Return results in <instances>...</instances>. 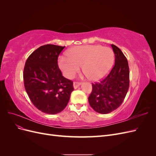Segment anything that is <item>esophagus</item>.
Returning a JSON list of instances; mask_svg holds the SVG:
<instances>
[{
  "label": "esophagus",
  "mask_w": 156,
  "mask_h": 156,
  "mask_svg": "<svg viewBox=\"0 0 156 156\" xmlns=\"http://www.w3.org/2000/svg\"><path fill=\"white\" fill-rule=\"evenodd\" d=\"M81 83H79V82H73V87H74V88L75 89H76V88H77L80 85H81Z\"/></svg>",
  "instance_id": "esophagus-1"
}]
</instances>
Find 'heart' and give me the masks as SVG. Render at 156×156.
I'll use <instances>...</instances> for the list:
<instances>
[{
    "mask_svg": "<svg viewBox=\"0 0 156 156\" xmlns=\"http://www.w3.org/2000/svg\"><path fill=\"white\" fill-rule=\"evenodd\" d=\"M66 56H60L58 65L66 77L73 78L82 66L87 77L97 81L105 77L111 70L115 60L112 50L100 45L74 47L66 52Z\"/></svg>",
    "mask_w": 156,
    "mask_h": 156,
    "instance_id": "1",
    "label": "heart"
}]
</instances>
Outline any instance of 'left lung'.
I'll return each instance as SVG.
<instances>
[{"label":"left lung","instance_id":"8db88e82","mask_svg":"<svg viewBox=\"0 0 156 156\" xmlns=\"http://www.w3.org/2000/svg\"><path fill=\"white\" fill-rule=\"evenodd\" d=\"M111 47L115 55L114 66L107 76L100 82L92 83L88 97L90 105L97 112L107 114L119 108L128 91L129 69L125 55L116 45Z\"/></svg>","mask_w":156,"mask_h":156}]
</instances>
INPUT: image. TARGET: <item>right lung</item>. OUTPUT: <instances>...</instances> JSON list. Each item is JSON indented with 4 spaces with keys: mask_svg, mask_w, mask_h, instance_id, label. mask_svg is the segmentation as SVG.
<instances>
[{
    "mask_svg": "<svg viewBox=\"0 0 156 156\" xmlns=\"http://www.w3.org/2000/svg\"><path fill=\"white\" fill-rule=\"evenodd\" d=\"M64 48L42 45L25 62L23 80L26 92L33 105L47 114L63 111L74 90L73 81L62 76L58 66V57Z\"/></svg>",
    "mask_w": 156,
    "mask_h": 156,
    "instance_id": "1",
    "label": "right lung"
}]
</instances>
